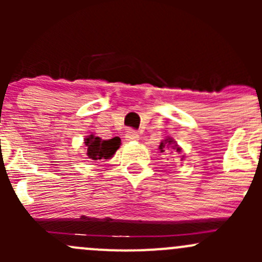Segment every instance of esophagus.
Here are the masks:
<instances>
[{"label": "esophagus", "instance_id": "esophagus-1", "mask_svg": "<svg viewBox=\"0 0 262 262\" xmlns=\"http://www.w3.org/2000/svg\"><path fill=\"white\" fill-rule=\"evenodd\" d=\"M125 138L126 141H138L139 139L138 132H136L134 129H128L125 133Z\"/></svg>", "mask_w": 262, "mask_h": 262}]
</instances>
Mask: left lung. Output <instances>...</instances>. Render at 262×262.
Listing matches in <instances>:
<instances>
[{
  "instance_id": "left-lung-1",
  "label": "left lung",
  "mask_w": 262,
  "mask_h": 262,
  "mask_svg": "<svg viewBox=\"0 0 262 262\" xmlns=\"http://www.w3.org/2000/svg\"><path fill=\"white\" fill-rule=\"evenodd\" d=\"M167 148L176 150V152H178V153L181 152V148L179 147L178 144H176L175 142H173V139H171V138H167L165 142H162V143L160 144L161 152H165V149H167Z\"/></svg>"
}]
</instances>
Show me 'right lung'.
Here are the masks:
<instances>
[{
    "instance_id": "1",
    "label": "right lung",
    "mask_w": 262,
    "mask_h": 262,
    "mask_svg": "<svg viewBox=\"0 0 262 262\" xmlns=\"http://www.w3.org/2000/svg\"><path fill=\"white\" fill-rule=\"evenodd\" d=\"M121 141L119 137H114V138L105 141V139H101L91 134V136L84 139V146L87 147V156L94 161L109 160L118 150Z\"/></svg>"
}]
</instances>
